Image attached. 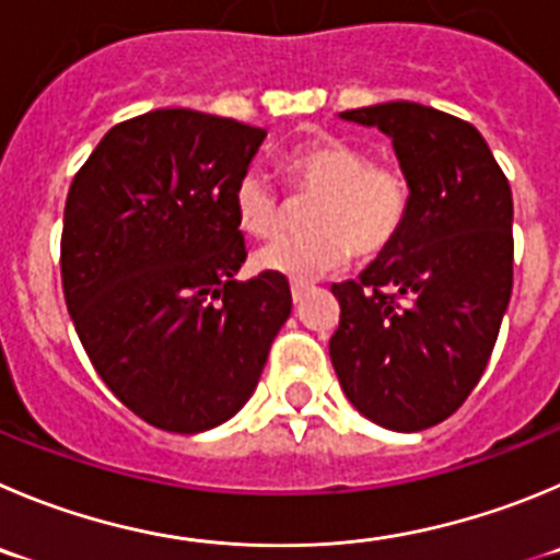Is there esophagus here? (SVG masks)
<instances>
[{
	"instance_id": "esophagus-1",
	"label": "esophagus",
	"mask_w": 560,
	"mask_h": 560,
	"mask_svg": "<svg viewBox=\"0 0 560 560\" xmlns=\"http://www.w3.org/2000/svg\"><path fill=\"white\" fill-rule=\"evenodd\" d=\"M306 292H310V284H306V281H292V298H295V304L306 295Z\"/></svg>"
}]
</instances>
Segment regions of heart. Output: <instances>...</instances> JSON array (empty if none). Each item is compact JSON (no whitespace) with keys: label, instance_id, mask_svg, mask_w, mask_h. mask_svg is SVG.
<instances>
[{"label":"heart","instance_id":"heart-1","mask_svg":"<svg viewBox=\"0 0 560 560\" xmlns=\"http://www.w3.org/2000/svg\"><path fill=\"white\" fill-rule=\"evenodd\" d=\"M284 174L298 198H312L310 234L281 237L256 254V265L306 281L342 268L351 254L370 259L404 234L411 215V182L400 165L370 160L353 140L317 132L284 154ZM234 218L250 237L268 240L284 229L290 201L262 171H245L232 192Z\"/></svg>","mask_w":560,"mask_h":560}]
</instances>
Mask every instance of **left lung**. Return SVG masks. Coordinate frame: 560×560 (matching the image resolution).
<instances>
[{"label": "left lung", "mask_w": 560, "mask_h": 560, "mask_svg": "<svg viewBox=\"0 0 560 560\" xmlns=\"http://www.w3.org/2000/svg\"><path fill=\"white\" fill-rule=\"evenodd\" d=\"M378 127L411 182V215L359 279L331 284L328 342L345 395L368 420L422 431L478 386L514 287V203L472 124L415 102L345 109Z\"/></svg>", "instance_id": "obj_1"}]
</instances>
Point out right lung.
I'll return each instance as SVG.
<instances>
[{
    "mask_svg": "<svg viewBox=\"0 0 560 560\" xmlns=\"http://www.w3.org/2000/svg\"><path fill=\"white\" fill-rule=\"evenodd\" d=\"M265 129L196 109L115 124L68 187L60 276L96 373L149 425L237 415L292 312L281 273L237 281L232 192Z\"/></svg>",
    "mask_w": 560,
    "mask_h": 560,
    "instance_id": "right-lung-1",
    "label": "right lung"
}]
</instances>
